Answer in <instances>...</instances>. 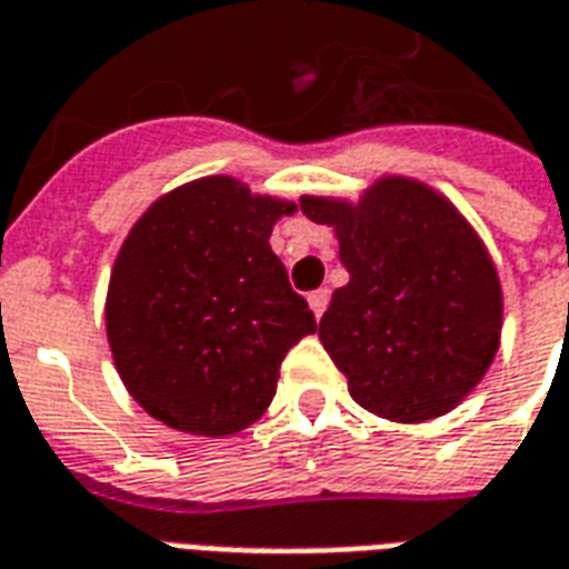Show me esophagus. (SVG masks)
Masks as SVG:
<instances>
[{"label": "esophagus", "mask_w": 569, "mask_h": 569, "mask_svg": "<svg viewBox=\"0 0 569 569\" xmlns=\"http://www.w3.org/2000/svg\"><path fill=\"white\" fill-rule=\"evenodd\" d=\"M327 302H330V290H312L309 293V309L315 312V318H321V315L327 312Z\"/></svg>", "instance_id": "esophagus-1"}]
</instances>
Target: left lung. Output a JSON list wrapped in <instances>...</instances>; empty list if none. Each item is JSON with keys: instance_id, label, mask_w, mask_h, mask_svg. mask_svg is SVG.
I'll use <instances>...</instances> for the list:
<instances>
[{"instance_id": "1", "label": "left lung", "mask_w": 569, "mask_h": 569, "mask_svg": "<svg viewBox=\"0 0 569 569\" xmlns=\"http://www.w3.org/2000/svg\"><path fill=\"white\" fill-rule=\"evenodd\" d=\"M333 227L346 288L318 325L355 403L418 425L451 412L500 348L495 260L449 199L412 178H379L360 202L302 197Z\"/></svg>"}]
</instances>
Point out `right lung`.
<instances>
[{
	"label": "right lung",
	"instance_id": "right-lung-1",
	"mask_svg": "<svg viewBox=\"0 0 569 569\" xmlns=\"http://www.w3.org/2000/svg\"><path fill=\"white\" fill-rule=\"evenodd\" d=\"M293 209L209 176L136 221L111 269L106 330L148 416L193 437H230L267 412L281 360L318 327L269 248Z\"/></svg>",
	"mask_w": 569,
	"mask_h": 569
}]
</instances>
